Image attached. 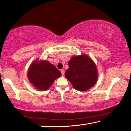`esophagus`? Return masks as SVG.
Returning a JSON list of instances; mask_svg holds the SVG:
<instances>
[{
  "label": "esophagus",
  "instance_id": "34e87169",
  "mask_svg": "<svg viewBox=\"0 0 131 131\" xmlns=\"http://www.w3.org/2000/svg\"><path fill=\"white\" fill-rule=\"evenodd\" d=\"M61 74H62V75L63 76L64 74H65V71H64L63 69H62V70H61Z\"/></svg>",
  "mask_w": 131,
  "mask_h": 131
}]
</instances>
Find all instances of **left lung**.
Segmentation results:
<instances>
[{"label": "left lung", "mask_w": 131, "mask_h": 131, "mask_svg": "<svg viewBox=\"0 0 131 131\" xmlns=\"http://www.w3.org/2000/svg\"><path fill=\"white\" fill-rule=\"evenodd\" d=\"M68 65L65 77L77 90L87 91L95 84L98 78V69L94 61L86 54L73 56Z\"/></svg>", "instance_id": "obj_1"}]
</instances>
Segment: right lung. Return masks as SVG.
I'll use <instances>...</instances> for the list:
<instances>
[{"mask_svg": "<svg viewBox=\"0 0 131 131\" xmlns=\"http://www.w3.org/2000/svg\"><path fill=\"white\" fill-rule=\"evenodd\" d=\"M61 73L55 66L47 60L36 59L30 63L27 72L29 83L41 91L49 89L56 79L60 77Z\"/></svg>", "mask_w": 131, "mask_h": 131, "instance_id": "obj_1", "label": "right lung"}]
</instances>
